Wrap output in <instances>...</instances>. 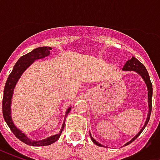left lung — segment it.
I'll use <instances>...</instances> for the list:
<instances>
[{
  "label": "left lung",
  "mask_w": 160,
  "mask_h": 160,
  "mask_svg": "<svg viewBox=\"0 0 160 160\" xmlns=\"http://www.w3.org/2000/svg\"><path fill=\"white\" fill-rule=\"evenodd\" d=\"M122 70L123 71H134V72H136V73L139 74V75H141V77L143 79V80L145 81V83L147 85V87H148V118H147V120L145 122L144 126L142 127L140 132L138 133L134 138H132V140L127 142L126 144H124V146H127V145L130 144L131 142H133V141L136 139V138L141 134V132L144 130V128L147 126V124L148 123V122H149V119H150V116H151V111H152V85L151 80H150V77H149V74H148V70L146 69V68L145 66L142 64L141 62H140L139 61H138L135 57L134 56H132V58L130 60H128L126 63H125V65L122 68ZM90 136L91 139H92V141L93 142L94 144H96L98 147H103V145L100 144L99 142H98L96 140H94L93 138L92 137V134L90 133Z\"/></svg>",
  "instance_id": "left-lung-1"
}]
</instances>
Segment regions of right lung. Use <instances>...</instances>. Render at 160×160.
I'll return each mask as SVG.
<instances>
[{"label":"right lung","mask_w":160,"mask_h":160,"mask_svg":"<svg viewBox=\"0 0 160 160\" xmlns=\"http://www.w3.org/2000/svg\"><path fill=\"white\" fill-rule=\"evenodd\" d=\"M51 49H52V48H50V47H39V48L34 49L32 51H31L25 56H21L13 67L11 73L9 74L7 82H6L5 87H4L3 99H2V113H3L4 120L6 121L8 126L10 128L11 131L16 137L22 142L29 145V146L39 147V146H48V145L52 144L59 139L60 135L62 134V129L64 128L65 122H63L62 128H61V130L58 134H54L52 136H49V137L41 140V141H32V140H30L22 131L16 127L15 124L12 122V116H11V104H12L13 91H14L16 84L19 81L20 76L36 60L42 59L45 56L50 55ZM70 111H71V107L68 108L66 111L64 121L66 119L67 116L69 113Z\"/></svg>","instance_id":"1"}]
</instances>
